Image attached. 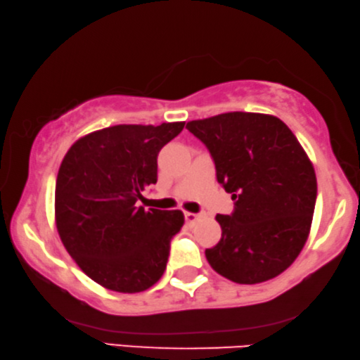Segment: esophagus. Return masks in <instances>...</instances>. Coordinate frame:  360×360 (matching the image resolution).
I'll return each instance as SVG.
<instances>
[{
  "label": "esophagus",
  "instance_id": "esophagus-1",
  "mask_svg": "<svg viewBox=\"0 0 360 360\" xmlns=\"http://www.w3.org/2000/svg\"><path fill=\"white\" fill-rule=\"evenodd\" d=\"M201 219V215L199 214H193V212H185V220L186 223H194L196 220Z\"/></svg>",
  "mask_w": 360,
  "mask_h": 360
}]
</instances>
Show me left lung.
I'll return each mask as SVG.
<instances>
[{
	"label": "left lung",
	"instance_id": "8db88e82",
	"mask_svg": "<svg viewBox=\"0 0 360 360\" xmlns=\"http://www.w3.org/2000/svg\"><path fill=\"white\" fill-rule=\"evenodd\" d=\"M186 129L214 159L217 180L234 210L217 215L219 244L205 249L210 266L238 284H258L295 262L308 239L317 181L314 167L279 117L223 113Z\"/></svg>",
	"mask_w": 360,
	"mask_h": 360
}]
</instances>
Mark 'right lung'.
I'll list each match as a JSON object with an SVG mask.
<instances>
[{
	"instance_id": "1",
	"label": "right lung",
	"mask_w": 360,
	"mask_h": 360,
	"mask_svg": "<svg viewBox=\"0 0 360 360\" xmlns=\"http://www.w3.org/2000/svg\"><path fill=\"white\" fill-rule=\"evenodd\" d=\"M185 122L121 124L72 145L56 184V223L65 249L97 284L143 292L161 279L180 210L137 205L158 181V155Z\"/></svg>"
}]
</instances>
